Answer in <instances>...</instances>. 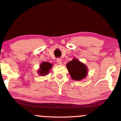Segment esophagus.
Here are the masks:
<instances>
[{"label":"esophagus","mask_w":121,"mask_h":121,"mask_svg":"<svg viewBox=\"0 0 121 121\" xmlns=\"http://www.w3.org/2000/svg\"><path fill=\"white\" fill-rule=\"evenodd\" d=\"M56 62H57V63H58V65H62V59H59V58H58V59H56Z\"/></svg>","instance_id":"obj_1"}]
</instances>
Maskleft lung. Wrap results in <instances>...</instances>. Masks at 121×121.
<instances>
[{
    "label": "left lung",
    "mask_w": 121,
    "mask_h": 121,
    "mask_svg": "<svg viewBox=\"0 0 121 121\" xmlns=\"http://www.w3.org/2000/svg\"><path fill=\"white\" fill-rule=\"evenodd\" d=\"M66 67L71 77L74 80H82L88 75L87 67L76 58L69 61Z\"/></svg>",
    "instance_id": "left-lung-1"
}]
</instances>
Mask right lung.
<instances>
[{"label":"right lung","mask_w":121,"mask_h":121,"mask_svg":"<svg viewBox=\"0 0 121 121\" xmlns=\"http://www.w3.org/2000/svg\"><path fill=\"white\" fill-rule=\"evenodd\" d=\"M52 67V64L50 63V62H42L39 66V69L38 70V74L42 76H46L50 71Z\"/></svg>","instance_id":"obj_1"}]
</instances>
